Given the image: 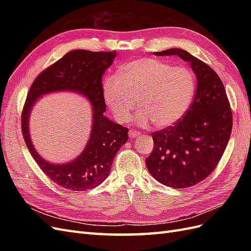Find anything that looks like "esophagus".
<instances>
[{
    "label": "esophagus",
    "mask_w": 251,
    "mask_h": 251,
    "mask_svg": "<svg viewBox=\"0 0 251 251\" xmlns=\"http://www.w3.org/2000/svg\"><path fill=\"white\" fill-rule=\"evenodd\" d=\"M128 135H130L131 138H135V137H138V136L140 135V132L138 131H135V130H132L128 132Z\"/></svg>",
    "instance_id": "1"
}]
</instances>
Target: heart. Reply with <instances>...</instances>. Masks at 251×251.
Listing matches in <instances>:
<instances>
[{"instance_id":"1","label":"heart","mask_w":251,"mask_h":251,"mask_svg":"<svg viewBox=\"0 0 251 251\" xmlns=\"http://www.w3.org/2000/svg\"><path fill=\"white\" fill-rule=\"evenodd\" d=\"M196 91L193 71L156 58H138L120 67L103 82V100L119 123H126L136 107L139 126L175 125L184 116Z\"/></svg>"}]
</instances>
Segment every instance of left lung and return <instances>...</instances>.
Listing matches in <instances>:
<instances>
[{
  "instance_id": "obj_1",
  "label": "left lung",
  "mask_w": 251,
  "mask_h": 251,
  "mask_svg": "<svg viewBox=\"0 0 251 251\" xmlns=\"http://www.w3.org/2000/svg\"><path fill=\"white\" fill-rule=\"evenodd\" d=\"M155 55H178L191 64L197 77L194 101L178 123L154 132V149L146 159L157 181L174 187L196 185L216 169L232 128L230 103L218 74L183 49L173 48Z\"/></svg>"
}]
</instances>
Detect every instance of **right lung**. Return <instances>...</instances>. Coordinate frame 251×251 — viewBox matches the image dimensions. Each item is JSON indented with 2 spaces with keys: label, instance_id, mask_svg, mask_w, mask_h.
<instances>
[{
  "label": "right lung",
  "instance_id": "right-lung-1",
  "mask_svg": "<svg viewBox=\"0 0 251 251\" xmlns=\"http://www.w3.org/2000/svg\"><path fill=\"white\" fill-rule=\"evenodd\" d=\"M116 57V51L68 52L41 72L30 87L22 112V133L26 146L40 169L59 186L75 192L94 188L105 180L113 160L127 140L128 128L103 115L105 102L101 77ZM55 90H73L85 95L93 103L94 123L90 139L83 153L66 165H53L36 153L29 139L28 115L36 100Z\"/></svg>",
  "mask_w": 251,
  "mask_h": 251
}]
</instances>
